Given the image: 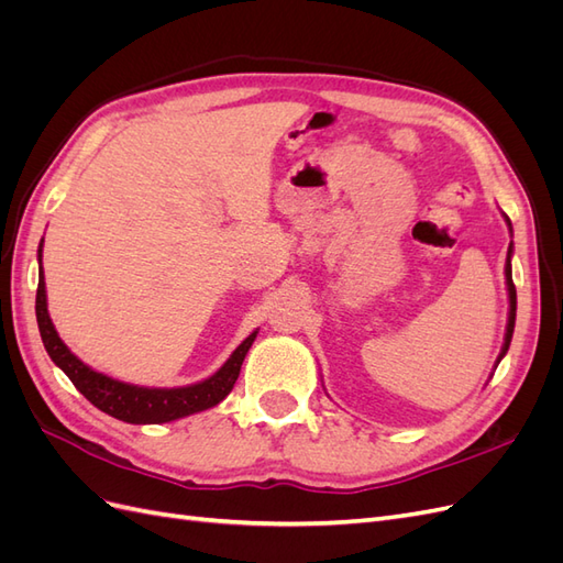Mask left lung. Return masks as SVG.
<instances>
[{"label":"left lung","instance_id":"obj_1","mask_svg":"<svg viewBox=\"0 0 563 563\" xmlns=\"http://www.w3.org/2000/svg\"><path fill=\"white\" fill-rule=\"evenodd\" d=\"M507 225H509V232H512V223H509V218L505 216ZM512 244H509L507 249V263H505V279H507V294H509V317H507V331H505V345H503V352L498 356V364L505 356V352L509 350V343H512V333H515V319H517V288H515V282H512Z\"/></svg>","mask_w":563,"mask_h":563}]
</instances>
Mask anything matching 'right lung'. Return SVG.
<instances>
[{
	"mask_svg": "<svg viewBox=\"0 0 563 563\" xmlns=\"http://www.w3.org/2000/svg\"><path fill=\"white\" fill-rule=\"evenodd\" d=\"M44 244V240H42ZM42 244L37 251V258L42 265ZM37 323L42 333V343L48 352L54 364L65 373L73 385L87 397L100 411L124 420L133 424H159V422H172L185 416H192L199 411H207V408L223 401L236 378H240V371L244 364V356L249 347L253 345L258 331H253L244 343L236 347L230 360L220 366L211 378L201 380L197 385L187 387H139L129 383H119L114 378L103 376V373L93 371L91 366L84 364L81 360L67 350V345L56 333L54 323H51L48 310H46V284H44V272L40 267V286H37Z\"/></svg>",
	"mask_w": 563,
	"mask_h": 563,
	"instance_id": "right-lung-1",
	"label": "right lung"
}]
</instances>
